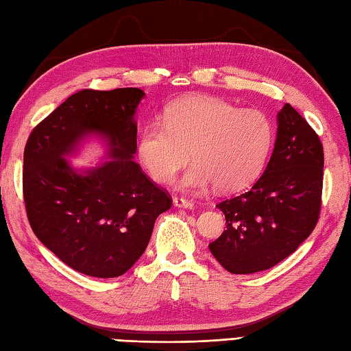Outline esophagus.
<instances>
[{"instance_id": "34e87169", "label": "esophagus", "mask_w": 351, "mask_h": 351, "mask_svg": "<svg viewBox=\"0 0 351 351\" xmlns=\"http://www.w3.org/2000/svg\"><path fill=\"white\" fill-rule=\"evenodd\" d=\"M173 205L175 206H180V208H193V204L191 200H189V199H185V197H181V196H175L173 197Z\"/></svg>"}]
</instances>
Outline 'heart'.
I'll return each mask as SVG.
<instances>
[{"label": "heart", "mask_w": 351, "mask_h": 351, "mask_svg": "<svg viewBox=\"0 0 351 351\" xmlns=\"http://www.w3.org/2000/svg\"><path fill=\"white\" fill-rule=\"evenodd\" d=\"M274 141L273 121L263 110L238 108L217 96L178 99L164 111V122L147 123L137 156L156 182H170L191 158L180 187L221 191L247 187L263 171Z\"/></svg>", "instance_id": "b5f03b06"}]
</instances>
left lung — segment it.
Wrapping results in <instances>:
<instances>
[{
    "instance_id": "1",
    "label": "left lung",
    "mask_w": 351,
    "mask_h": 351,
    "mask_svg": "<svg viewBox=\"0 0 351 351\" xmlns=\"http://www.w3.org/2000/svg\"><path fill=\"white\" fill-rule=\"evenodd\" d=\"M264 173L249 191L217 204L226 229L210 243L214 258L234 274L268 270L294 253L315 229L322 210L323 143L285 104Z\"/></svg>"
}]
</instances>
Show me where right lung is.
I'll return each instance as SVG.
<instances>
[{
  "instance_id": "right-lung-1",
  "label": "right lung",
  "mask_w": 351,
  "mask_h": 351,
  "mask_svg": "<svg viewBox=\"0 0 351 351\" xmlns=\"http://www.w3.org/2000/svg\"><path fill=\"white\" fill-rule=\"evenodd\" d=\"M145 92L84 88L34 126L24 149L22 190L36 237L66 265L117 278L143 255L171 197L132 160L134 113ZM88 132L109 138L110 161L78 174L62 158Z\"/></svg>"
}]
</instances>
